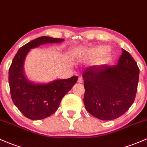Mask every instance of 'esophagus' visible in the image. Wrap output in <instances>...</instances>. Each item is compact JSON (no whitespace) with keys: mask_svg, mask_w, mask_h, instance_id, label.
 <instances>
[{"mask_svg":"<svg viewBox=\"0 0 147 147\" xmlns=\"http://www.w3.org/2000/svg\"><path fill=\"white\" fill-rule=\"evenodd\" d=\"M83 78H78V80H77V82H78V83H83Z\"/></svg>","mask_w":147,"mask_h":147,"instance_id":"esophagus-1","label":"esophagus"}]
</instances>
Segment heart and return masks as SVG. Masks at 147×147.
Wrapping results in <instances>:
<instances>
[{
  "mask_svg": "<svg viewBox=\"0 0 147 147\" xmlns=\"http://www.w3.org/2000/svg\"><path fill=\"white\" fill-rule=\"evenodd\" d=\"M109 46L101 45L87 50L85 53V57L88 59H97V64L102 65L112 58V53L109 50Z\"/></svg>",
  "mask_w": 147,
  "mask_h": 147,
  "instance_id": "heart-1",
  "label": "heart"
}]
</instances>
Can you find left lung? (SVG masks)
Masks as SVG:
<instances>
[{
    "label": "left lung",
    "mask_w": 147,
    "mask_h": 147,
    "mask_svg": "<svg viewBox=\"0 0 147 147\" xmlns=\"http://www.w3.org/2000/svg\"><path fill=\"white\" fill-rule=\"evenodd\" d=\"M139 74L136 61L124 49L115 65L87 68L83 74L87 111L104 121L122 116L135 101Z\"/></svg>",
    "instance_id": "8db88e82"
}]
</instances>
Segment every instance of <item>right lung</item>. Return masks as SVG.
Masks as SVG:
<instances>
[{
	"mask_svg": "<svg viewBox=\"0 0 147 147\" xmlns=\"http://www.w3.org/2000/svg\"><path fill=\"white\" fill-rule=\"evenodd\" d=\"M62 38L41 36L19 49L9 69V85L13 103L23 115L31 120H40L57 110L61 99L78 80L74 76L47 83H36L27 79L24 71L26 55L31 49L47 43H59Z\"/></svg>",
	"mask_w": 147,
	"mask_h": 147,
	"instance_id": "add662e5",
	"label": "right lung"
}]
</instances>
